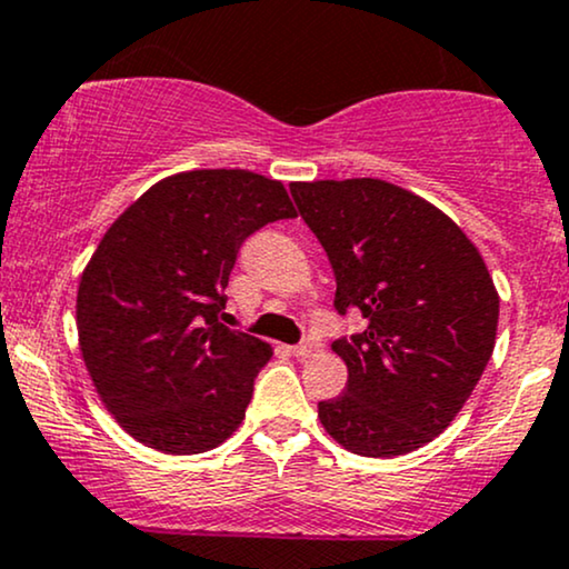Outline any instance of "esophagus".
I'll return each instance as SVG.
<instances>
[{"instance_id":"1","label":"esophagus","mask_w":569,"mask_h":569,"mask_svg":"<svg viewBox=\"0 0 569 569\" xmlns=\"http://www.w3.org/2000/svg\"><path fill=\"white\" fill-rule=\"evenodd\" d=\"M291 352L297 355V358H312V355L320 352V341L318 339H307V341H302V345L293 347Z\"/></svg>"}]
</instances>
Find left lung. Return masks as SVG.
Listing matches in <instances>:
<instances>
[{
    "instance_id": "left-lung-1",
    "label": "left lung",
    "mask_w": 569,
    "mask_h": 569,
    "mask_svg": "<svg viewBox=\"0 0 569 569\" xmlns=\"http://www.w3.org/2000/svg\"><path fill=\"white\" fill-rule=\"evenodd\" d=\"M291 196L337 276L339 315L366 328L331 350L347 389L318 402L352 453L406 456L456 419L496 347L498 291L477 246L423 198L392 182H293Z\"/></svg>"
}]
</instances>
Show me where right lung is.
<instances>
[{
  "mask_svg": "<svg viewBox=\"0 0 569 569\" xmlns=\"http://www.w3.org/2000/svg\"><path fill=\"white\" fill-rule=\"evenodd\" d=\"M291 217L283 182L196 169L156 182L102 236L79 280V347L137 442L203 453L243 421L272 350L217 315L246 238Z\"/></svg>",
  "mask_w": 569,
  "mask_h": 569,
  "instance_id": "right-lung-1",
  "label": "right lung"
}]
</instances>
